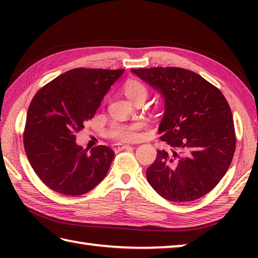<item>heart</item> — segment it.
Wrapping results in <instances>:
<instances>
[{
  "instance_id": "1",
  "label": "heart",
  "mask_w": 258,
  "mask_h": 258,
  "mask_svg": "<svg viewBox=\"0 0 258 258\" xmlns=\"http://www.w3.org/2000/svg\"><path fill=\"white\" fill-rule=\"evenodd\" d=\"M120 135V139L124 140V141H132L134 139V133L131 128H121L118 131Z\"/></svg>"
}]
</instances>
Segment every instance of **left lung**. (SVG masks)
I'll list each match as a JSON object with an SVG mask.
<instances>
[{
	"instance_id": "obj_1",
	"label": "left lung",
	"mask_w": 258,
	"mask_h": 258,
	"mask_svg": "<svg viewBox=\"0 0 258 258\" xmlns=\"http://www.w3.org/2000/svg\"><path fill=\"white\" fill-rule=\"evenodd\" d=\"M121 71L72 69L34 95L24 131L26 155L35 173L51 190L80 196L107 175L115 152L90 141L78 146L76 135L92 119Z\"/></svg>"
}]
</instances>
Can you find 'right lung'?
I'll use <instances>...</instances> for the list:
<instances>
[{"label": "right lung", "mask_w": 258, "mask_h": 258, "mask_svg": "<svg viewBox=\"0 0 258 258\" xmlns=\"http://www.w3.org/2000/svg\"><path fill=\"white\" fill-rule=\"evenodd\" d=\"M161 94L159 125L166 147L157 150L147 180L171 202H192L213 190L225 175L235 150L232 112L217 87L198 74L177 67L132 71Z\"/></svg>", "instance_id": "add662e5"}]
</instances>
